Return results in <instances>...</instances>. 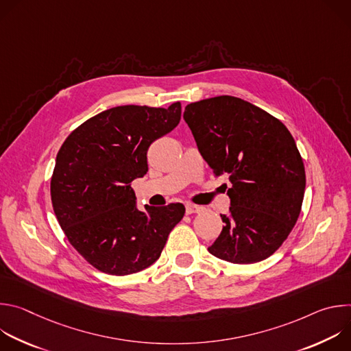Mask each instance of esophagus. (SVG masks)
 Masks as SVG:
<instances>
[{"label":"esophagus","mask_w":351,"mask_h":351,"mask_svg":"<svg viewBox=\"0 0 351 351\" xmlns=\"http://www.w3.org/2000/svg\"><path fill=\"white\" fill-rule=\"evenodd\" d=\"M203 210H204L203 207L195 206V204H190V203L186 204V214H198V213H202Z\"/></svg>","instance_id":"1"}]
</instances>
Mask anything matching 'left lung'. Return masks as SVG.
I'll return each mask as SVG.
<instances>
[{
    "label": "left lung",
    "mask_w": 351,
    "mask_h": 351,
    "mask_svg": "<svg viewBox=\"0 0 351 351\" xmlns=\"http://www.w3.org/2000/svg\"><path fill=\"white\" fill-rule=\"evenodd\" d=\"M183 118L214 175L232 184L225 226L208 252L232 264L268 258L287 239L304 198L306 171L293 136L267 111L232 95L191 103Z\"/></svg>",
    "instance_id": "obj_1"
}]
</instances>
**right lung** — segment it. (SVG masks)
I'll list each match as a JSON object with an SVG mask.
<instances>
[{
	"instance_id": "add662e5",
	"label": "right lung",
	"mask_w": 351,
	"mask_h": 351,
	"mask_svg": "<svg viewBox=\"0 0 351 351\" xmlns=\"http://www.w3.org/2000/svg\"><path fill=\"white\" fill-rule=\"evenodd\" d=\"M180 114V103L110 108L61 145L51 178L53 208L69 243L95 269L123 276L148 268L183 218L180 203L138 211L132 189L148 171L149 144L173 130Z\"/></svg>"
}]
</instances>
